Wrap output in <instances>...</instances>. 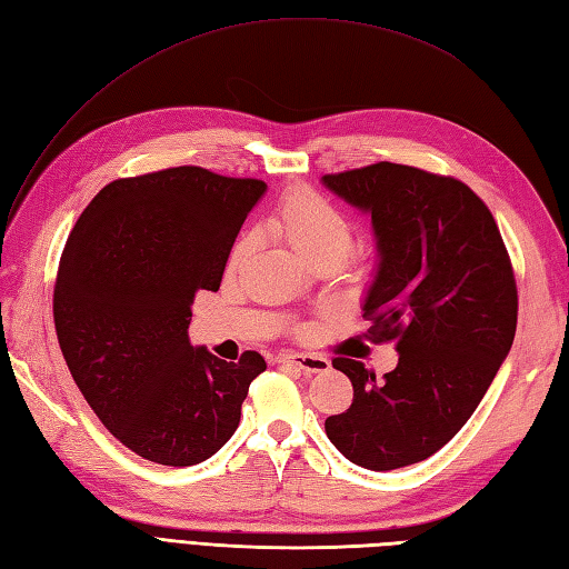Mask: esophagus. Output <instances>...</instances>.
<instances>
[{
  "instance_id": "esophagus-1",
  "label": "esophagus",
  "mask_w": 569,
  "mask_h": 569,
  "mask_svg": "<svg viewBox=\"0 0 569 569\" xmlns=\"http://www.w3.org/2000/svg\"><path fill=\"white\" fill-rule=\"evenodd\" d=\"M279 366L296 368L305 375H315V372H327L331 368V362L322 356H310V353H281L276 358Z\"/></svg>"
}]
</instances>
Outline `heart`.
<instances>
[{
  "label": "heart",
  "mask_w": 569,
  "mask_h": 569,
  "mask_svg": "<svg viewBox=\"0 0 569 569\" xmlns=\"http://www.w3.org/2000/svg\"><path fill=\"white\" fill-rule=\"evenodd\" d=\"M267 228L273 238L283 240L310 267L333 264L351 252L353 223L337 203L310 187L290 189L276 203L267 218ZM252 250V238L244 236L232 244L228 269H240Z\"/></svg>",
  "instance_id": "1"
}]
</instances>
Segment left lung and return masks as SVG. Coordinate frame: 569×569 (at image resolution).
<instances>
[{
  "instance_id": "1",
  "label": "left lung",
  "mask_w": 569,
  "mask_h": 569,
  "mask_svg": "<svg viewBox=\"0 0 569 569\" xmlns=\"http://www.w3.org/2000/svg\"><path fill=\"white\" fill-rule=\"evenodd\" d=\"M322 182L372 216L380 261L362 317L370 337L399 353L382 382L353 358L331 360L351 380L353 403L325 430L362 469H401L463 428L512 348V261L490 209L461 180L382 160Z\"/></svg>"
}]
</instances>
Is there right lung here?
Instances as JSON below:
<instances>
[{
    "instance_id": "right-lung-1",
    "label": "right lung",
    "mask_w": 569,
    "mask_h": 569,
    "mask_svg": "<svg viewBox=\"0 0 569 569\" xmlns=\"http://www.w3.org/2000/svg\"><path fill=\"white\" fill-rule=\"evenodd\" d=\"M252 178L180 166L106 184L69 232L52 312L67 368L93 413L139 457L192 466L240 423L257 351L238 362L189 343L199 290H218Z\"/></svg>"
}]
</instances>
